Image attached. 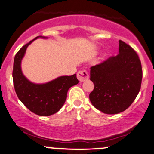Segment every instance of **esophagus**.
<instances>
[{"label":"esophagus","instance_id":"1","mask_svg":"<svg viewBox=\"0 0 154 154\" xmlns=\"http://www.w3.org/2000/svg\"><path fill=\"white\" fill-rule=\"evenodd\" d=\"M77 78L80 82H83L89 79V75L86 70H82L77 73Z\"/></svg>","mask_w":154,"mask_h":154}]
</instances>
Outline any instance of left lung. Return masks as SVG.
<instances>
[{
	"label": "left lung",
	"mask_w": 154,
	"mask_h": 154,
	"mask_svg": "<svg viewBox=\"0 0 154 154\" xmlns=\"http://www.w3.org/2000/svg\"><path fill=\"white\" fill-rule=\"evenodd\" d=\"M94 89L89 98L95 108L109 115L125 111L141 88L142 67L132 47L119 41V54L91 68Z\"/></svg>",
	"instance_id": "left-lung-1"
}]
</instances>
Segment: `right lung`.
Wrapping results in <instances>:
<instances>
[{
    "label": "right lung",
    "instance_id": "obj_1",
    "mask_svg": "<svg viewBox=\"0 0 154 154\" xmlns=\"http://www.w3.org/2000/svg\"><path fill=\"white\" fill-rule=\"evenodd\" d=\"M38 37L24 45L15 54L13 63V79L16 94L25 106L33 113L40 116H49L62 107L67 97V92L78 84L76 74L58 77L43 84H36L27 80L21 70V61L28 46Z\"/></svg>",
    "mask_w": 154,
    "mask_h": 154
}]
</instances>
